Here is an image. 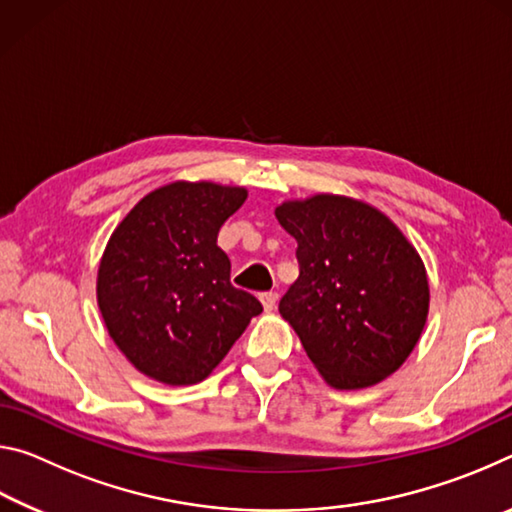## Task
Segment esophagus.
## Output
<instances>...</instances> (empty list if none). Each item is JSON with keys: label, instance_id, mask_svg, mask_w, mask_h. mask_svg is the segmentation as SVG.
Listing matches in <instances>:
<instances>
[{"label": "esophagus", "instance_id": "1", "mask_svg": "<svg viewBox=\"0 0 512 512\" xmlns=\"http://www.w3.org/2000/svg\"><path fill=\"white\" fill-rule=\"evenodd\" d=\"M259 300H262V305H264L266 311H273L275 305H277V293L266 291V293H262V296H259Z\"/></svg>", "mask_w": 512, "mask_h": 512}]
</instances>
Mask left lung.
<instances>
[{
  "label": "left lung",
  "mask_w": 512,
  "mask_h": 512,
  "mask_svg": "<svg viewBox=\"0 0 512 512\" xmlns=\"http://www.w3.org/2000/svg\"><path fill=\"white\" fill-rule=\"evenodd\" d=\"M298 241L300 275L280 314L332 388L379 384L413 352L429 314L424 264L384 212L357 198L316 194L275 207Z\"/></svg>",
  "instance_id": "1"
}]
</instances>
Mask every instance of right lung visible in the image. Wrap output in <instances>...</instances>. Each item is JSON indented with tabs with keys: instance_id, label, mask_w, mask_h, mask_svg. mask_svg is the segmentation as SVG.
<instances>
[{
	"instance_id": "obj_1",
	"label": "right lung",
	"mask_w": 512,
	"mask_h": 512,
	"mask_svg": "<svg viewBox=\"0 0 512 512\" xmlns=\"http://www.w3.org/2000/svg\"><path fill=\"white\" fill-rule=\"evenodd\" d=\"M244 187L169 183L124 216L103 250L97 302L110 339L155 381L189 386L219 366L262 302L230 284L216 246Z\"/></svg>"
}]
</instances>
